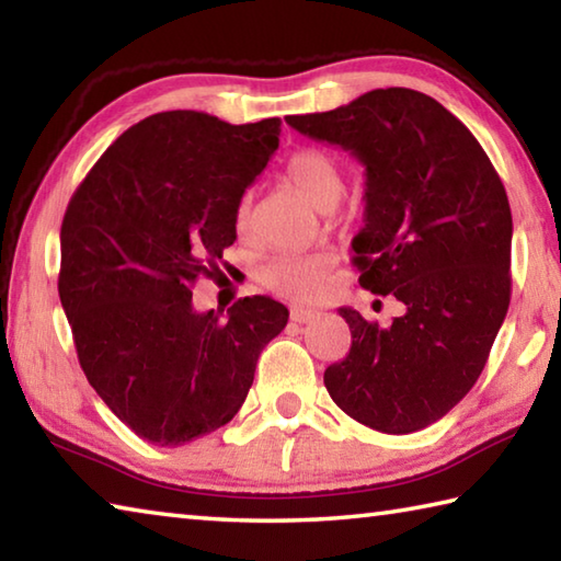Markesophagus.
Returning a JSON list of instances; mask_svg holds the SVG:
<instances>
[{
  "instance_id": "esophagus-1",
  "label": "esophagus",
  "mask_w": 561,
  "mask_h": 561,
  "mask_svg": "<svg viewBox=\"0 0 561 561\" xmlns=\"http://www.w3.org/2000/svg\"><path fill=\"white\" fill-rule=\"evenodd\" d=\"M319 314V311H314V309H307V307H291V321H311Z\"/></svg>"
}]
</instances>
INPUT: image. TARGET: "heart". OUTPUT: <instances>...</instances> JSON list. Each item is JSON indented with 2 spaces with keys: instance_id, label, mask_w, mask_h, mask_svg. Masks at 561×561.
I'll return each instance as SVG.
<instances>
[{
  "instance_id": "b5f03b06",
  "label": "heart",
  "mask_w": 561,
  "mask_h": 561,
  "mask_svg": "<svg viewBox=\"0 0 561 561\" xmlns=\"http://www.w3.org/2000/svg\"><path fill=\"white\" fill-rule=\"evenodd\" d=\"M284 180L299 195L317 207L319 213H329L339 205L344 195V170L334 158L321 153L317 148H301L291 153L284 163ZM234 232L237 237L252 234V193H244L234 203ZM329 260L321 254H279L270 260L262 270V279L291 299H311L324 287Z\"/></svg>"
}]
</instances>
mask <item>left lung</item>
Listing matches in <instances>:
<instances>
[{
	"mask_svg": "<svg viewBox=\"0 0 561 561\" xmlns=\"http://www.w3.org/2000/svg\"><path fill=\"white\" fill-rule=\"evenodd\" d=\"M287 123L366 165V225L351 262L360 287L405 307L388 327L339 309L351 348L324 371L327 391L374 431L428 428L478 381L507 314L505 185L478 138L421 91L376 89Z\"/></svg>",
	"mask_w": 561,
	"mask_h": 561,
	"instance_id": "1",
	"label": "left lung"
}]
</instances>
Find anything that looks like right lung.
Listing matches in <instances>:
<instances>
[{
    "label": "right lung",
    "mask_w": 561,
    "mask_h": 561,
    "mask_svg": "<svg viewBox=\"0 0 561 561\" xmlns=\"http://www.w3.org/2000/svg\"><path fill=\"white\" fill-rule=\"evenodd\" d=\"M279 126L156 113L113 140L66 207L59 297L79 364L160 448L230 423L262 348L287 327V307L260 294L227 319L193 309L195 282L237 240L234 203L277 150Z\"/></svg>",
    "instance_id": "obj_1"
}]
</instances>
